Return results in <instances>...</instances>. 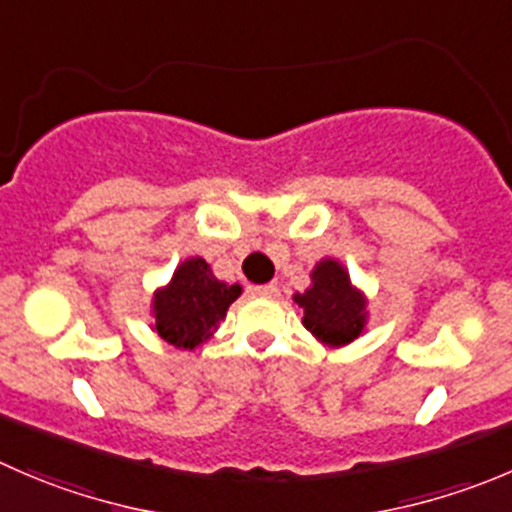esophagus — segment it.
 I'll return each instance as SVG.
<instances>
[{"label": "esophagus", "mask_w": 512, "mask_h": 512, "mask_svg": "<svg viewBox=\"0 0 512 512\" xmlns=\"http://www.w3.org/2000/svg\"><path fill=\"white\" fill-rule=\"evenodd\" d=\"M252 295H260V297H277L280 295V287L275 282H267V285H252L250 287Z\"/></svg>", "instance_id": "obj_1"}]
</instances>
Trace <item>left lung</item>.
<instances>
[{
	"label": "left lung",
	"mask_w": 512,
	"mask_h": 512,
	"mask_svg": "<svg viewBox=\"0 0 512 512\" xmlns=\"http://www.w3.org/2000/svg\"><path fill=\"white\" fill-rule=\"evenodd\" d=\"M312 285L295 292L292 300L302 307V325L320 342L342 347L362 335L367 322V300L350 282L345 267L325 257L310 272Z\"/></svg>",
	"instance_id": "8db88e82"
}]
</instances>
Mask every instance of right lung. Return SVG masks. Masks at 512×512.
Wrapping results in <instances>:
<instances>
[{
  "mask_svg": "<svg viewBox=\"0 0 512 512\" xmlns=\"http://www.w3.org/2000/svg\"><path fill=\"white\" fill-rule=\"evenodd\" d=\"M240 292V285L217 280L202 257H190L152 297L157 335L180 350H195L210 340Z\"/></svg>",
  "mask_w": 512,
  "mask_h": 512,
  "instance_id": "obj_1",
  "label": "right lung"
}]
</instances>
